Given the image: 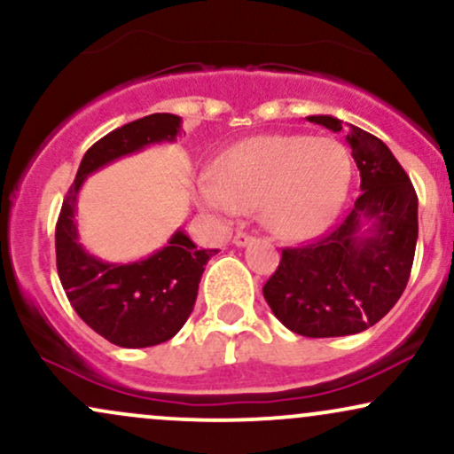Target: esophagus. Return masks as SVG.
Listing matches in <instances>:
<instances>
[{
	"mask_svg": "<svg viewBox=\"0 0 454 454\" xmlns=\"http://www.w3.org/2000/svg\"><path fill=\"white\" fill-rule=\"evenodd\" d=\"M252 241H254V234L243 232V231H237V234H234V239H232V243L237 245V247H243V245H247Z\"/></svg>",
	"mask_w": 454,
	"mask_h": 454,
	"instance_id": "34e87169",
	"label": "esophagus"
}]
</instances>
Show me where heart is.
<instances>
[{"label": "heart", "mask_w": 454, "mask_h": 454, "mask_svg": "<svg viewBox=\"0 0 454 454\" xmlns=\"http://www.w3.org/2000/svg\"><path fill=\"white\" fill-rule=\"evenodd\" d=\"M352 158L335 138L264 134L226 149L198 196L217 213L258 211L281 239L320 232L346 198Z\"/></svg>", "instance_id": "1"}]
</instances>
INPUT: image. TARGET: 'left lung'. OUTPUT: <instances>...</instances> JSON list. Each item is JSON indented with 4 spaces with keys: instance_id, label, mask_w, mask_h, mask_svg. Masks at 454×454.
Masks as SVG:
<instances>
[{
    "instance_id": "1",
    "label": "left lung",
    "mask_w": 454,
    "mask_h": 454,
    "mask_svg": "<svg viewBox=\"0 0 454 454\" xmlns=\"http://www.w3.org/2000/svg\"><path fill=\"white\" fill-rule=\"evenodd\" d=\"M341 132L331 114L307 117ZM361 170V196L340 226L281 249L279 267L262 294L278 320L303 337H343L373 326L408 286L419 239V198L410 176L373 134L348 126ZM372 223L367 231L364 222Z\"/></svg>"
}]
</instances>
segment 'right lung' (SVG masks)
Segmentation results:
<instances>
[{"label": "right lung", "instance_id": "right-lung-1", "mask_svg": "<svg viewBox=\"0 0 454 454\" xmlns=\"http://www.w3.org/2000/svg\"><path fill=\"white\" fill-rule=\"evenodd\" d=\"M181 117L155 113L113 129L87 149L67 190L55 228L57 273L67 301L98 335L121 348H149L168 341L194 309L198 284L217 249H198L184 231L166 247L129 264L102 262L78 243L76 196L87 175L153 143H173Z\"/></svg>", "mask_w": 454, "mask_h": 454}]
</instances>
